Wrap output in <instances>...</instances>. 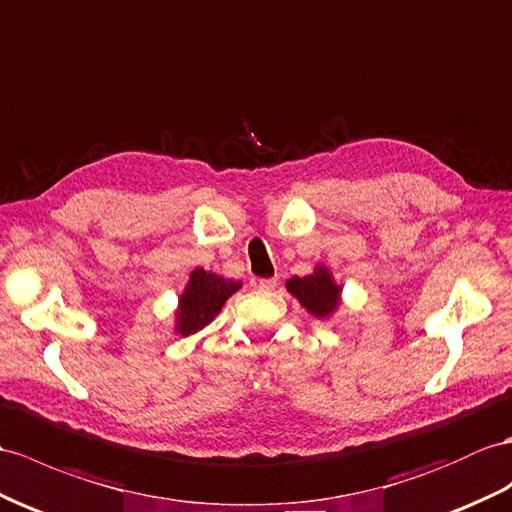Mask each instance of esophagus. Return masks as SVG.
Masks as SVG:
<instances>
[{"label": "esophagus", "instance_id": "esophagus-1", "mask_svg": "<svg viewBox=\"0 0 512 512\" xmlns=\"http://www.w3.org/2000/svg\"><path fill=\"white\" fill-rule=\"evenodd\" d=\"M278 286V278H263L258 280V289L260 291H273Z\"/></svg>", "mask_w": 512, "mask_h": 512}]
</instances>
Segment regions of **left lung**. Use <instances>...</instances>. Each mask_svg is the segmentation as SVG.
<instances>
[{"mask_svg":"<svg viewBox=\"0 0 512 512\" xmlns=\"http://www.w3.org/2000/svg\"><path fill=\"white\" fill-rule=\"evenodd\" d=\"M286 289L299 299V304H302L310 315H315L319 319L330 317L341 302V286L334 284L326 267H317L304 278L293 276L286 282Z\"/></svg>","mask_w":512,"mask_h":512,"instance_id":"1","label":"left lung"}]
</instances>
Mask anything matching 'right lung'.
I'll return each instance as SVG.
<instances>
[{
  "label": "right lung",
  "mask_w": 512,
  "mask_h": 512,
  "mask_svg": "<svg viewBox=\"0 0 512 512\" xmlns=\"http://www.w3.org/2000/svg\"><path fill=\"white\" fill-rule=\"evenodd\" d=\"M239 289L241 282L221 278L217 273L204 271L202 267L195 269L191 273L189 286H186L180 297V308L176 313V332H180L182 336H189L208 326L221 310V306L226 304V299Z\"/></svg>",
  "instance_id": "add662e5"
}]
</instances>
